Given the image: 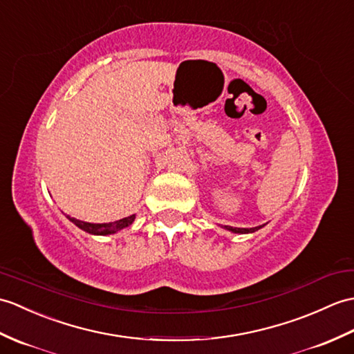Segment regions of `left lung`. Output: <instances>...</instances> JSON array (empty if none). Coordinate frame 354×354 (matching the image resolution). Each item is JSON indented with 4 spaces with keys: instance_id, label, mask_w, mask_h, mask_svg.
Instances as JSON below:
<instances>
[{
    "instance_id": "8db88e82",
    "label": "left lung",
    "mask_w": 354,
    "mask_h": 354,
    "mask_svg": "<svg viewBox=\"0 0 354 354\" xmlns=\"http://www.w3.org/2000/svg\"><path fill=\"white\" fill-rule=\"evenodd\" d=\"M266 225H261V226H257V227H232V226H223L226 231H229V232H232V234H253V232H257L258 229H261V227H264Z\"/></svg>"
}]
</instances>
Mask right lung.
<instances>
[{"mask_svg":"<svg viewBox=\"0 0 354 354\" xmlns=\"http://www.w3.org/2000/svg\"><path fill=\"white\" fill-rule=\"evenodd\" d=\"M66 217H68L73 225L78 226L80 229H83L84 232L92 234V235H111V234H116V232L122 231V229H125L127 226L133 225V221L136 220V214L128 216L125 218L116 220V221H110V223H88V221L73 218L71 216H66Z\"/></svg>","mask_w":354,"mask_h":354,"instance_id":"right-lung-1","label":"right lung"}]
</instances>
